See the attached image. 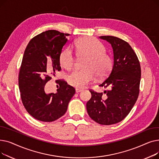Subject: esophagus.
<instances>
[{
    "mask_svg": "<svg viewBox=\"0 0 159 159\" xmlns=\"http://www.w3.org/2000/svg\"><path fill=\"white\" fill-rule=\"evenodd\" d=\"M82 89H79V88H75V91H76V93H79L80 91H82Z\"/></svg>",
    "mask_w": 159,
    "mask_h": 159,
    "instance_id": "esophagus-1",
    "label": "esophagus"
}]
</instances>
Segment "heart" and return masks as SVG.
Segmentation results:
<instances>
[{"label": "heart", "instance_id": "obj_1", "mask_svg": "<svg viewBox=\"0 0 159 159\" xmlns=\"http://www.w3.org/2000/svg\"><path fill=\"white\" fill-rule=\"evenodd\" d=\"M73 48L79 58L86 59L84 70H74L68 77L69 84L77 88H84L93 82L97 76L103 78L110 72L112 67L111 57L104 52V47L96 39L85 37L78 39L73 44ZM76 58L69 49H65L59 55V62L62 68L71 70Z\"/></svg>", "mask_w": 159, "mask_h": 159}]
</instances>
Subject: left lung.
Instances as JSON below:
<instances>
[{
	"label": "left lung",
	"instance_id": "left-lung-1",
	"mask_svg": "<svg viewBox=\"0 0 159 159\" xmlns=\"http://www.w3.org/2000/svg\"><path fill=\"white\" fill-rule=\"evenodd\" d=\"M111 44L113 51V66L108 76L99 86L107 88L102 93L90 89L91 97L86 103L91 119L102 125L122 121L129 114L139 94L141 76L138 57L131 46L113 36H101Z\"/></svg>",
	"mask_w": 159,
	"mask_h": 159
}]
</instances>
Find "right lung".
I'll return each instance as SVG.
<instances>
[{
    "instance_id": "obj_1",
    "label": "right lung",
    "mask_w": 159,
    "mask_h": 159,
    "mask_svg": "<svg viewBox=\"0 0 159 159\" xmlns=\"http://www.w3.org/2000/svg\"><path fill=\"white\" fill-rule=\"evenodd\" d=\"M68 33L48 30L33 37L24 51L19 75L20 97L25 109L35 119L53 122L63 116L75 89L64 80H57L56 93H47L46 83L61 70L59 55Z\"/></svg>"
}]
</instances>
